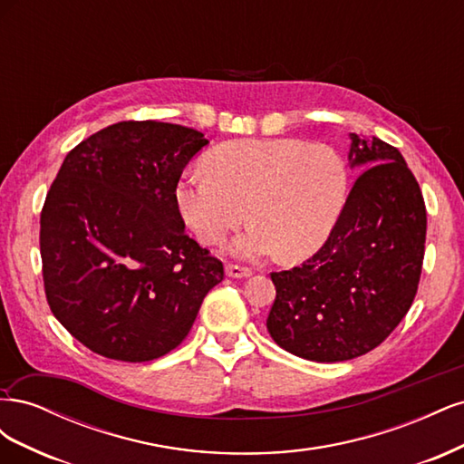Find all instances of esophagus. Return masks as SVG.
I'll return each instance as SVG.
<instances>
[{"label": "esophagus", "instance_id": "34e87169", "mask_svg": "<svg viewBox=\"0 0 464 464\" xmlns=\"http://www.w3.org/2000/svg\"><path fill=\"white\" fill-rule=\"evenodd\" d=\"M224 273H227V276H230V278H247V276H251V269H247V266L232 265V263L224 266Z\"/></svg>", "mask_w": 464, "mask_h": 464}]
</instances>
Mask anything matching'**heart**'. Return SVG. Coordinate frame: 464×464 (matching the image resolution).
Instances as JSON below:
<instances>
[{
	"mask_svg": "<svg viewBox=\"0 0 464 464\" xmlns=\"http://www.w3.org/2000/svg\"><path fill=\"white\" fill-rule=\"evenodd\" d=\"M203 170L176 186V203L203 244H218L249 217L228 251L242 259L314 256L329 240L348 198L344 159L302 139H240L217 147Z\"/></svg>",
	"mask_w": 464,
	"mask_h": 464,
	"instance_id": "heart-1",
	"label": "heart"
}]
</instances>
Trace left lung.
<instances>
[{
	"label": "left lung",
	"instance_id": "1",
	"mask_svg": "<svg viewBox=\"0 0 464 464\" xmlns=\"http://www.w3.org/2000/svg\"><path fill=\"white\" fill-rule=\"evenodd\" d=\"M348 166L362 172L314 257L271 273L273 341L312 362H343L382 344L411 310L422 273L426 207L402 154L350 133Z\"/></svg>",
	"mask_w": 464,
	"mask_h": 464
}]
</instances>
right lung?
I'll return each instance as SVG.
<instances>
[{
	"mask_svg": "<svg viewBox=\"0 0 464 464\" xmlns=\"http://www.w3.org/2000/svg\"><path fill=\"white\" fill-rule=\"evenodd\" d=\"M208 139L120 121L67 154L40 215L50 310L110 360L149 362L186 339L224 269L186 234L176 186Z\"/></svg>",
	"mask_w": 464,
	"mask_h": 464,
	"instance_id": "add662e5",
	"label": "right lung"
}]
</instances>
